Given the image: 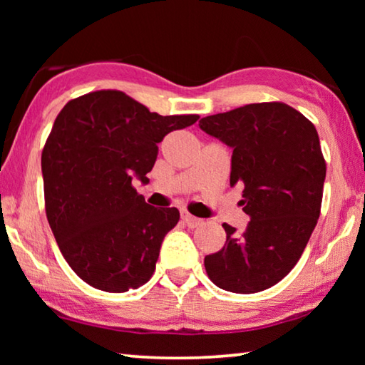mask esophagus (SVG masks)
Masks as SVG:
<instances>
[{"mask_svg":"<svg viewBox=\"0 0 365 365\" xmlns=\"http://www.w3.org/2000/svg\"><path fill=\"white\" fill-rule=\"evenodd\" d=\"M182 220L185 222V224H187L190 228H196V227H200L201 224H202V219H197V217H195V215H191L188 211H185V209H182Z\"/></svg>","mask_w":365,"mask_h":365,"instance_id":"esophagus-1","label":"esophagus"}]
</instances>
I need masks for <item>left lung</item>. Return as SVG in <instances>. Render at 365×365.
Instances as JSON below:
<instances>
[{"label":"left lung","instance_id":"obj_1","mask_svg":"<svg viewBox=\"0 0 365 365\" xmlns=\"http://www.w3.org/2000/svg\"><path fill=\"white\" fill-rule=\"evenodd\" d=\"M200 128L232 148L230 187L245 185L251 219L243 233L222 225L225 246L205 257L206 272L227 292H262L294 267L317 225L327 172L317 130L283 103L202 117Z\"/></svg>","mask_w":365,"mask_h":365}]
</instances>
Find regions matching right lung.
Masks as SVG:
<instances>
[{"instance_id":"obj_1","label":"right lung","mask_w":365,"mask_h":365,"mask_svg":"<svg viewBox=\"0 0 365 365\" xmlns=\"http://www.w3.org/2000/svg\"><path fill=\"white\" fill-rule=\"evenodd\" d=\"M200 115H159L122 91L66 104L41 153L46 217L72 270L93 288L125 293L151 279L175 207L158 209L132 187L150 182L158 143Z\"/></svg>"}]
</instances>
